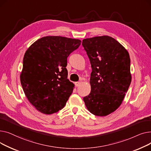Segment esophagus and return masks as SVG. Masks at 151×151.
Masks as SVG:
<instances>
[{"label":"esophagus","instance_id":"1","mask_svg":"<svg viewBox=\"0 0 151 151\" xmlns=\"http://www.w3.org/2000/svg\"><path fill=\"white\" fill-rule=\"evenodd\" d=\"M75 86H76V87H79V86H80L81 84V81L76 82V83H75Z\"/></svg>","mask_w":151,"mask_h":151}]
</instances>
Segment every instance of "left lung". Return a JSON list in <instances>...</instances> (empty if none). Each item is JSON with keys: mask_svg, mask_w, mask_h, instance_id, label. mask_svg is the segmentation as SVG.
<instances>
[{"mask_svg": "<svg viewBox=\"0 0 151 151\" xmlns=\"http://www.w3.org/2000/svg\"><path fill=\"white\" fill-rule=\"evenodd\" d=\"M82 45L92 67L91 91L84 101L92 114L107 116L119 107L130 85L129 54L109 36L84 39Z\"/></svg>", "mask_w": 151, "mask_h": 151, "instance_id": "left-lung-1", "label": "left lung"}]
</instances>
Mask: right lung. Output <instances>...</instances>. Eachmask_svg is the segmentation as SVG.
<instances>
[{"instance_id":"obj_1","label":"right lung","mask_w":151,"mask_h":151,"mask_svg":"<svg viewBox=\"0 0 151 151\" xmlns=\"http://www.w3.org/2000/svg\"><path fill=\"white\" fill-rule=\"evenodd\" d=\"M81 43L78 39L47 36L26 51L21 83L26 97L40 112L53 114L66 105L74 88L67 79V58Z\"/></svg>"}]
</instances>
